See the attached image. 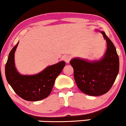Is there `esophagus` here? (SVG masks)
<instances>
[{
	"mask_svg": "<svg viewBox=\"0 0 126 126\" xmlns=\"http://www.w3.org/2000/svg\"><path fill=\"white\" fill-rule=\"evenodd\" d=\"M63 59L64 61H65L67 63H69L70 59H71V57H70V56H64L63 57Z\"/></svg>",
	"mask_w": 126,
	"mask_h": 126,
	"instance_id": "1",
	"label": "esophagus"
}]
</instances>
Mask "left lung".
Segmentation results:
<instances>
[{
  "mask_svg": "<svg viewBox=\"0 0 126 126\" xmlns=\"http://www.w3.org/2000/svg\"><path fill=\"white\" fill-rule=\"evenodd\" d=\"M107 43V49L101 60L88 62L74 58L70 60L74 68V78L79 89L89 96H97L108 92L119 72V57L114 44L100 32Z\"/></svg>",
  "mask_w": 126,
  "mask_h": 126,
  "instance_id": "8db88e82",
  "label": "left lung"
}]
</instances>
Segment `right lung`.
I'll return each mask as SVG.
<instances>
[{
	"instance_id": "right-lung-1",
	"label": "right lung",
	"mask_w": 126,
	"mask_h": 126,
	"mask_svg": "<svg viewBox=\"0 0 126 126\" xmlns=\"http://www.w3.org/2000/svg\"><path fill=\"white\" fill-rule=\"evenodd\" d=\"M18 42L9 52L5 65L8 83L20 97L27 101H38L47 97L51 92L55 80L62 72L66 63L63 61L49 66L38 74L21 75L15 66L14 54Z\"/></svg>"
}]
</instances>
